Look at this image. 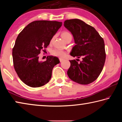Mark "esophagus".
<instances>
[{"label": "esophagus", "mask_w": 122, "mask_h": 122, "mask_svg": "<svg viewBox=\"0 0 122 122\" xmlns=\"http://www.w3.org/2000/svg\"><path fill=\"white\" fill-rule=\"evenodd\" d=\"M59 60H60V62H62L64 60V59H62V58H60Z\"/></svg>", "instance_id": "esophagus-1"}]
</instances>
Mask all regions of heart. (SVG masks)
I'll use <instances>...</instances> for the list:
<instances>
[{"label":"heart","instance_id":"heart-1","mask_svg":"<svg viewBox=\"0 0 122 122\" xmlns=\"http://www.w3.org/2000/svg\"><path fill=\"white\" fill-rule=\"evenodd\" d=\"M62 38H63V40L65 41L67 40L68 38H72L71 35L69 33V32H64L61 34ZM51 54L54 55V56H59L60 57H64L66 55V52L60 49H54L51 51Z\"/></svg>","mask_w":122,"mask_h":122}]
</instances>
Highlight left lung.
Returning <instances> with one entry per match:
<instances>
[{
  "mask_svg": "<svg viewBox=\"0 0 122 122\" xmlns=\"http://www.w3.org/2000/svg\"><path fill=\"white\" fill-rule=\"evenodd\" d=\"M64 26L71 32L76 44L70 54L77 58L82 57L79 63L75 60L69 61L71 67L67 71L68 76L77 83H92L97 78L104 65V40L93 27L80 19L66 20Z\"/></svg>",
  "mask_w": 122,
  "mask_h": 122,
  "instance_id": "left-lung-1",
  "label": "left lung"
}]
</instances>
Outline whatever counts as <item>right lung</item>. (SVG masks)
Here are the masks:
<instances>
[{
	"mask_svg": "<svg viewBox=\"0 0 122 122\" xmlns=\"http://www.w3.org/2000/svg\"><path fill=\"white\" fill-rule=\"evenodd\" d=\"M62 24L56 21H34L18 35L12 50L14 67L20 79L28 86L40 87L51 80L59 59L50 55L45 61H39V54L49 45Z\"/></svg>",
	"mask_w": 122,
	"mask_h": 122,
	"instance_id": "1",
	"label": "right lung"
}]
</instances>
